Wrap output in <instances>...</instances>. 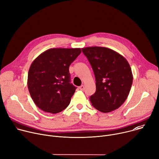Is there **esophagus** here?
<instances>
[{"label":"esophagus","mask_w":159,"mask_h":159,"mask_svg":"<svg viewBox=\"0 0 159 159\" xmlns=\"http://www.w3.org/2000/svg\"><path fill=\"white\" fill-rule=\"evenodd\" d=\"M79 89H80V90H83L84 89V85H81V86L79 87Z\"/></svg>","instance_id":"obj_1"}]
</instances>
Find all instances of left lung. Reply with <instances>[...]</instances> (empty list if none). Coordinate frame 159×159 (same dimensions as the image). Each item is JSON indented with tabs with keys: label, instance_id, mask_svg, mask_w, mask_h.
I'll return each instance as SVG.
<instances>
[{
	"label": "left lung",
	"instance_id": "left-lung-1",
	"mask_svg": "<svg viewBox=\"0 0 159 159\" xmlns=\"http://www.w3.org/2000/svg\"><path fill=\"white\" fill-rule=\"evenodd\" d=\"M93 70L96 91L90 96L92 105L102 113L113 111L127 99L133 81L127 60L116 52L105 47L82 48Z\"/></svg>",
	"mask_w": 159,
	"mask_h": 159
}]
</instances>
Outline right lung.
<instances>
[{
	"mask_svg": "<svg viewBox=\"0 0 159 159\" xmlns=\"http://www.w3.org/2000/svg\"><path fill=\"white\" fill-rule=\"evenodd\" d=\"M81 52L80 48H51L33 61L27 86L33 101L41 110L56 114L69 106L76 89L70 83L69 67Z\"/></svg>",
	"mask_w": 159,
	"mask_h": 159,
	"instance_id": "right-lung-1",
	"label": "right lung"
}]
</instances>
